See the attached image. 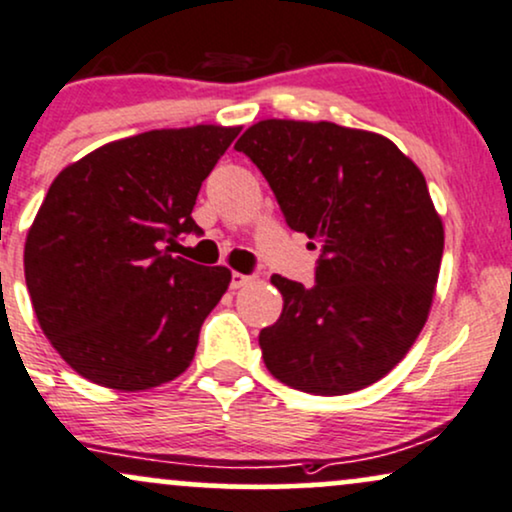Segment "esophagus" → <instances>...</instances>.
<instances>
[{
	"mask_svg": "<svg viewBox=\"0 0 512 512\" xmlns=\"http://www.w3.org/2000/svg\"><path fill=\"white\" fill-rule=\"evenodd\" d=\"M252 279H255V276H250V274H240V272H233L231 274V288H243V286H248V283H252Z\"/></svg>",
	"mask_w": 512,
	"mask_h": 512,
	"instance_id": "obj_1",
	"label": "esophagus"
}]
</instances>
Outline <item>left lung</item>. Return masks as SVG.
Returning a JSON list of instances; mask_svg holds the SVG:
<instances>
[{"label": "left lung", "mask_w": 512, "mask_h": 512, "mask_svg": "<svg viewBox=\"0 0 512 512\" xmlns=\"http://www.w3.org/2000/svg\"><path fill=\"white\" fill-rule=\"evenodd\" d=\"M286 224L322 243L312 288L274 274L283 312L260 331L264 365L315 396L374 384L420 336L443 224L427 181L384 135L331 121L264 119L238 138Z\"/></svg>", "instance_id": "left-lung-1"}]
</instances>
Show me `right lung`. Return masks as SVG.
I'll return each mask as SVG.
<instances>
[{"label":"right lung","mask_w":512,"mask_h":512,"mask_svg":"<svg viewBox=\"0 0 512 512\" xmlns=\"http://www.w3.org/2000/svg\"><path fill=\"white\" fill-rule=\"evenodd\" d=\"M238 133L212 123L147 131L97 147L52 181L23 267L40 329L80 377L147 391L190 367L231 272L164 243L200 236L197 193Z\"/></svg>","instance_id":"obj_1"}]
</instances>
